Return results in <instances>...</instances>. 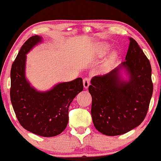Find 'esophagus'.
I'll list each match as a JSON object with an SVG mask.
<instances>
[{
    "label": "esophagus",
    "mask_w": 161,
    "mask_h": 161,
    "mask_svg": "<svg viewBox=\"0 0 161 161\" xmlns=\"http://www.w3.org/2000/svg\"><path fill=\"white\" fill-rule=\"evenodd\" d=\"M90 84V80L89 78H84L83 80V85L85 89H88V87Z\"/></svg>",
    "instance_id": "1"
}]
</instances>
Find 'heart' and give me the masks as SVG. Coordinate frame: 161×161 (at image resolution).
<instances>
[{
	"label": "heart",
	"mask_w": 161,
	"mask_h": 161,
	"mask_svg": "<svg viewBox=\"0 0 161 161\" xmlns=\"http://www.w3.org/2000/svg\"><path fill=\"white\" fill-rule=\"evenodd\" d=\"M110 49V45L108 43L106 42H102L97 45V51H96V56L99 57V58H102L106 55L108 53V50ZM119 53L116 50H114L108 54V58L106 60L104 64L102 69V72H107V71L109 70L113 65L115 63L117 58H118Z\"/></svg>",
	"instance_id": "obj_1"
}]
</instances>
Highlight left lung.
<instances>
[{
	"instance_id": "8db88e82",
	"label": "left lung",
	"mask_w": 161,
	"mask_h": 161,
	"mask_svg": "<svg viewBox=\"0 0 161 161\" xmlns=\"http://www.w3.org/2000/svg\"><path fill=\"white\" fill-rule=\"evenodd\" d=\"M129 39L126 61L106 75L92 77L89 86L93 124L106 136L124 134L139 126L152 97L151 64L136 40Z\"/></svg>"
}]
</instances>
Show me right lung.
Here are the masks:
<instances>
[{"instance_id":"right-lung-1","label":"right lung","mask_w":161,"mask_h":161,"mask_svg":"<svg viewBox=\"0 0 161 161\" xmlns=\"http://www.w3.org/2000/svg\"><path fill=\"white\" fill-rule=\"evenodd\" d=\"M42 41V36L34 35L19 51L10 70V100L24 129L44 137H53L66 129L69 107L83 90V83L79 77L56 84L46 91H39L32 85L25 75L27 54Z\"/></svg>"}]
</instances>
